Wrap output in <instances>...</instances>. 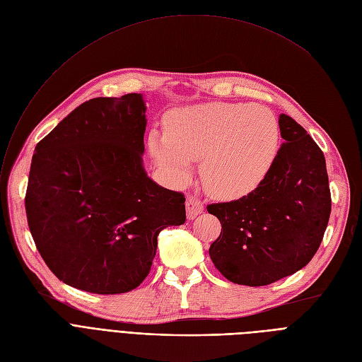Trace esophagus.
Returning <instances> with one entry per match:
<instances>
[{"label":"esophagus","instance_id":"esophagus-1","mask_svg":"<svg viewBox=\"0 0 362 362\" xmlns=\"http://www.w3.org/2000/svg\"><path fill=\"white\" fill-rule=\"evenodd\" d=\"M185 211H187V218L188 219H194L197 215H200L203 212V203L199 199L193 197V196L187 197Z\"/></svg>","mask_w":362,"mask_h":362}]
</instances>
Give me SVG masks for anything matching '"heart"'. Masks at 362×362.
I'll list each match as a JSON object with an SVG mask.
<instances>
[{"label":"heart","mask_w":362,"mask_h":362,"mask_svg":"<svg viewBox=\"0 0 362 362\" xmlns=\"http://www.w3.org/2000/svg\"><path fill=\"white\" fill-rule=\"evenodd\" d=\"M277 116L250 103H209L172 112L166 134L151 131L148 148L169 178L182 184L202 159L206 190L219 199H240L259 187L280 153Z\"/></svg>","instance_id":"heart-1"}]
</instances>
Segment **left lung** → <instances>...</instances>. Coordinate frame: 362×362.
<instances>
[{
  "label": "left lung",
  "instance_id": "obj_1",
  "mask_svg": "<svg viewBox=\"0 0 362 362\" xmlns=\"http://www.w3.org/2000/svg\"><path fill=\"white\" fill-rule=\"evenodd\" d=\"M280 147L265 181L250 194L212 203L221 234L209 256L227 280L267 286L302 269L317 253L332 212L321 148L295 119L281 113Z\"/></svg>",
  "mask_w": 362,
  "mask_h": 362
}]
</instances>
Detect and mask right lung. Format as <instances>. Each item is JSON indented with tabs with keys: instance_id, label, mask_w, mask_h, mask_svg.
<instances>
[{
	"instance_id": "obj_1",
	"label": "right lung",
	"mask_w": 362,
	"mask_h": 362,
	"mask_svg": "<svg viewBox=\"0 0 362 362\" xmlns=\"http://www.w3.org/2000/svg\"><path fill=\"white\" fill-rule=\"evenodd\" d=\"M141 94L82 103L42 139L25 197L33 242L63 283L125 293L147 277L158 235L185 222V197L147 177Z\"/></svg>"
}]
</instances>
